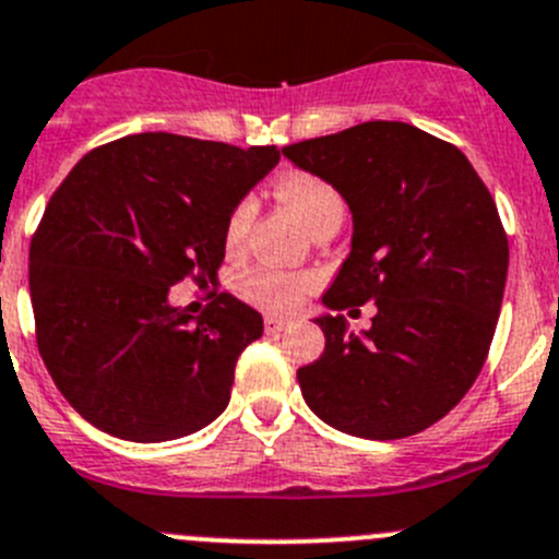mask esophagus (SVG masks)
I'll list each match as a JSON object with an SVG mask.
<instances>
[{"label":"esophagus","mask_w":559,"mask_h":559,"mask_svg":"<svg viewBox=\"0 0 559 559\" xmlns=\"http://www.w3.org/2000/svg\"><path fill=\"white\" fill-rule=\"evenodd\" d=\"M289 319H281V317H273V313H270V317H264V330H267L270 335H275V333H281V330H286L289 328Z\"/></svg>","instance_id":"obj_1"}]
</instances>
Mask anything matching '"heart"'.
Instances as JSON below:
<instances>
[{"label":"heart","instance_id":"1","mask_svg":"<svg viewBox=\"0 0 559 559\" xmlns=\"http://www.w3.org/2000/svg\"><path fill=\"white\" fill-rule=\"evenodd\" d=\"M275 197L306 224L308 231L322 226L330 218H344V199L341 193L311 171H289L275 182ZM253 221V202L242 199L235 210H231L229 221H226V246L235 251L246 242L248 229ZM313 286L311 275L306 273H284V270L259 267L242 278V295L259 308L267 311H295Z\"/></svg>","mask_w":559,"mask_h":559}]
</instances>
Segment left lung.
<instances>
[{
	"instance_id": "obj_1",
	"label": "left lung",
	"mask_w": 559,
	"mask_h": 559,
	"mask_svg": "<svg viewBox=\"0 0 559 559\" xmlns=\"http://www.w3.org/2000/svg\"><path fill=\"white\" fill-rule=\"evenodd\" d=\"M352 213V251L322 302L377 313L360 335L341 313L313 322L324 352L297 371L317 417L362 440L429 429L464 399L500 319L508 237L464 153L406 122H362L284 147Z\"/></svg>"
}]
</instances>
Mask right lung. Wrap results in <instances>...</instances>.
Instances as JSON below:
<instances>
[{"label":"right lung","mask_w":559,"mask_h":559,"mask_svg":"<svg viewBox=\"0 0 559 559\" xmlns=\"http://www.w3.org/2000/svg\"><path fill=\"white\" fill-rule=\"evenodd\" d=\"M278 158L275 147L135 133L64 177L32 237L29 295L43 362L86 424L166 442L226 409L262 313L213 292L193 317L169 289L215 284L231 210Z\"/></svg>","instance_id":"add662e5"}]
</instances>
